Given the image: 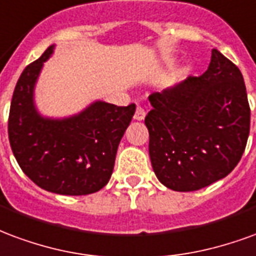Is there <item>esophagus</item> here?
<instances>
[{
  "label": "esophagus",
  "instance_id": "esophagus-1",
  "mask_svg": "<svg viewBox=\"0 0 256 256\" xmlns=\"http://www.w3.org/2000/svg\"><path fill=\"white\" fill-rule=\"evenodd\" d=\"M144 117H146V112H144V109L140 108V106H138V108H136L135 114H134V120L143 121L144 120Z\"/></svg>",
  "mask_w": 256,
  "mask_h": 256
}]
</instances>
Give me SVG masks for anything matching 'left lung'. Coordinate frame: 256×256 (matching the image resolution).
Segmentation results:
<instances>
[{"label":"left lung","mask_w":256,"mask_h":256,"mask_svg":"<svg viewBox=\"0 0 256 256\" xmlns=\"http://www.w3.org/2000/svg\"><path fill=\"white\" fill-rule=\"evenodd\" d=\"M148 100V152L165 187L196 191L236 168L250 134L247 90L240 69L217 49L202 76H190Z\"/></svg>","instance_id":"8db88e82"}]
</instances>
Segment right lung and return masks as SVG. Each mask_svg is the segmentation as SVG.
<instances>
[{"instance_id": "1", "label": "right lung", "mask_w": 256, "mask_h": 256, "mask_svg": "<svg viewBox=\"0 0 256 256\" xmlns=\"http://www.w3.org/2000/svg\"><path fill=\"white\" fill-rule=\"evenodd\" d=\"M54 49L56 44L49 46L18 78L9 113V142L22 170L38 187L60 195H88L109 182L136 108L96 100L66 117L42 114L35 87Z\"/></svg>"}]
</instances>
